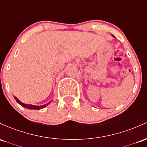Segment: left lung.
<instances>
[{
  "label": "left lung",
  "instance_id": "obj_1",
  "mask_svg": "<svg viewBox=\"0 0 147 147\" xmlns=\"http://www.w3.org/2000/svg\"><path fill=\"white\" fill-rule=\"evenodd\" d=\"M113 37H115V36H113Z\"/></svg>",
  "mask_w": 147,
  "mask_h": 147
}]
</instances>
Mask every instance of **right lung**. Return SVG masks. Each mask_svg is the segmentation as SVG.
Instances as JSON below:
<instances>
[{
    "label": "right lung",
    "mask_w": 147,
    "mask_h": 147,
    "mask_svg": "<svg viewBox=\"0 0 147 147\" xmlns=\"http://www.w3.org/2000/svg\"><path fill=\"white\" fill-rule=\"evenodd\" d=\"M14 98H15V100L17 101V103H19V104H20L21 106H23L24 108H28V109H30V110H40V109H43V108H44L45 107H47L48 105L49 104V103H51V101L53 100H51L49 103H47V104H44L43 105H32V104H26V103H22V102L20 101L19 99H18L17 98H16V96H14Z\"/></svg>",
    "instance_id": "obj_1"
}]
</instances>
